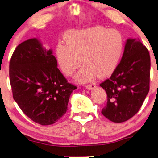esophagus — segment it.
I'll list each match as a JSON object with an SVG mask.
<instances>
[{"instance_id":"esophagus-1","label":"esophagus","mask_w":158,"mask_h":158,"mask_svg":"<svg viewBox=\"0 0 158 158\" xmlns=\"http://www.w3.org/2000/svg\"><path fill=\"white\" fill-rule=\"evenodd\" d=\"M96 87V86H95V84H89V85H86V89H89V90H91V89H94Z\"/></svg>"}]
</instances>
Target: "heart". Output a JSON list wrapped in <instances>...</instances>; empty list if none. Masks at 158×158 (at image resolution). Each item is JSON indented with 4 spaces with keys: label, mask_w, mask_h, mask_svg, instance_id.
Wrapping results in <instances>:
<instances>
[{
    "label": "heart",
    "mask_w": 158,
    "mask_h": 158,
    "mask_svg": "<svg viewBox=\"0 0 158 158\" xmlns=\"http://www.w3.org/2000/svg\"><path fill=\"white\" fill-rule=\"evenodd\" d=\"M65 38L66 44L59 43L56 46L57 63L65 75L72 76L82 61L83 66L75 77L78 83L90 82L96 75H110L123 52V36L117 29L102 26L72 29Z\"/></svg>",
    "instance_id": "b5f03b06"
}]
</instances>
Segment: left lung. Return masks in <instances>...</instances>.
Wrapping results in <instances>:
<instances>
[{"instance_id":"obj_1","label":"left lung","mask_w":158,"mask_h":158,"mask_svg":"<svg viewBox=\"0 0 158 158\" xmlns=\"http://www.w3.org/2000/svg\"><path fill=\"white\" fill-rule=\"evenodd\" d=\"M150 55L140 40L128 39L123 55L109 78L100 86L107 94L101 113L114 123L129 120L138 113L149 91Z\"/></svg>"}]
</instances>
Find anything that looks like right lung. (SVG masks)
<instances>
[{
	"instance_id": "add662e5",
	"label": "right lung",
	"mask_w": 158,
	"mask_h": 158,
	"mask_svg": "<svg viewBox=\"0 0 158 158\" xmlns=\"http://www.w3.org/2000/svg\"><path fill=\"white\" fill-rule=\"evenodd\" d=\"M57 66L52 51L44 49L36 38L19 44L9 61L13 98L28 118L43 126L62 118L72 92L77 89Z\"/></svg>"
}]
</instances>
